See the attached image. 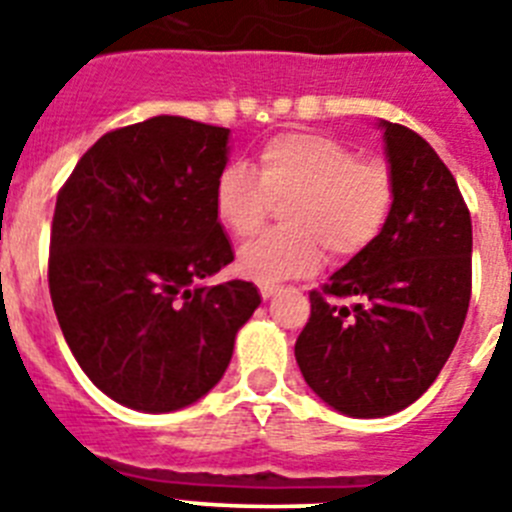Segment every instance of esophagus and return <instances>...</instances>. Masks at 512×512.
<instances>
[{"label":"esophagus","instance_id":"esophagus-1","mask_svg":"<svg viewBox=\"0 0 512 512\" xmlns=\"http://www.w3.org/2000/svg\"><path fill=\"white\" fill-rule=\"evenodd\" d=\"M277 292H279L277 284H261V297H264V300H271Z\"/></svg>","mask_w":512,"mask_h":512}]
</instances>
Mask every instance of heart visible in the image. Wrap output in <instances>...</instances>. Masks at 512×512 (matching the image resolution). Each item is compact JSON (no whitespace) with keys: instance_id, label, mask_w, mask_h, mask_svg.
I'll use <instances>...</instances> for the list:
<instances>
[{"instance_id":"b5f03b06","label":"heart","mask_w":512,"mask_h":512,"mask_svg":"<svg viewBox=\"0 0 512 512\" xmlns=\"http://www.w3.org/2000/svg\"><path fill=\"white\" fill-rule=\"evenodd\" d=\"M287 228L243 246L238 266L256 282L302 277L333 259H354L382 235L395 205L390 169L359 161L351 148L315 133L271 138L256 169L225 166L215 184V215L235 238L259 233L271 207Z\"/></svg>"}]
</instances>
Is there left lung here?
I'll use <instances>...</instances> for the list:
<instances>
[{
    "label": "left lung",
    "mask_w": 512,
    "mask_h": 512,
    "mask_svg": "<svg viewBox=\"0 0 512 512\" xmlns=\"http://www.w3.org/2000/svg\"><path fill=\"white\" fill-rule=\"evenodd\" d=\"M395 205L382 235L310 292L295 343L302 377L348 418L413 405L449 361L472 297V217L438 153L379 120ZM354 299L338 306V299Z\"/></svg>",
    "instance_id": "left-lung-1"
}]
</instances>
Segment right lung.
<instances>
[{"mask_svg":"<svg viewBox=\"0 0 512 512\" xmlns=\"http://www.w3.org/2000/svg\"><path fill=\"white\" fill-rule=\"evenodd\" d=\"M228 143V128L151 117L102 135L58 194L53 310L94 387L130 410L202 400L261 305L251 282H205L233 261L215 215Z\"/></svg>","mask_w":512,"mask_h":512,"instance_id":"right-lung-1","label":"right lung"}]
</instances>
